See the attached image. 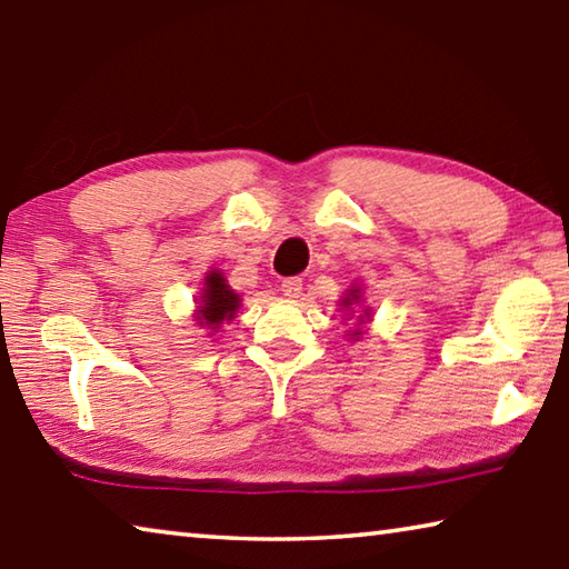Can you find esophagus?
<instances>
[{"label": "esophagus", "mask_w": 569, "mask_h": 569, "mask_svg": "<svg viewBox=\"0 0 569 569\" xmlns=\"http://www.w3.org/2000/svg\"><path fill=\"white\" fill-rule=\"evenodd\" d=\"M281 291L286 298H298L303 291V281L301 278H286V281L281 283Z\"/></svg>", "instance_id": "1"}]
</instances>
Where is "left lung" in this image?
<instances>
[{"instance_id":"1","label":"left lung","mask_w":569,"mask_h":569,"mask_svg":"<svg viewBox=\"0 0 569 569\" xmlns=\"http://www.w3.org/2000/svg\"><path fill=\"white\" fill-rule=\"evenodd\" d=\"M339 306H341L339 311L346 313V319H351V316H356V326H353V329L346 331V336H349L351 341H359L361 336L366 333V326H369V323L373 321L371 306L363 303L361 286H359V283H351L349 288H346V293L341 296ZM346 319H343V321H346Z\"/></svg>"}]
</instances>
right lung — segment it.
Segmentation results:
<instances>
[{"label":"right lung","instance_id":"obj_1","mask_svg":"<svg viewBox=\"0 0 569 569\" xmlns=\"http://www.w3.org/2000/svg\"><path fill=\"white\" fill-rule=\"evenodd\" d=\"M240 301H243V298L230 288L223 271L210 268V271L203 276L200 296L196 298L192 321H196L200 329H206L208 336H216L220 329H223V323H230L236 319Z\"/></svg>","mask_w":569,"mask_h":569}]
</instances>
